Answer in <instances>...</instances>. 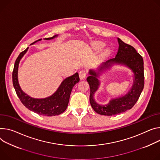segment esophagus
Returning a JSON list of instances; mask_svg holds the SVG:
<instances>
[{
    "instance_id": "esophagus-1",
    "label": "esophagus",
    "mask_w": 160,
    "mask_h": 160,
    "mask_svg": "<svg viewBox=\"0 0 160 160\" xmlns=\"http://www.w3.org/2000/svg\"><path fill=\"white\" fill-rule=\"evenodd\" d=\"M87 75H88V73H87V72L84 70H82L79 72V77L81 80H83L86 77Z\"/></svg>"
}]
</instances>
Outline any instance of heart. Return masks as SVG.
I'll list each match as a JSON object with an SVG mask.
<instances>
[{
	"instance_id": "obj_1",
	"label": "heart",
	"mask_w": 160,
	"mask_h": 160,
	"mask_svg": "<svg viewBox=\"0 0 160 160\" xmlns=\"http://www.w3.org/2000/svg\"><path fill=\"white\" fill-rule=\"evenodd\" d=\"M103 47V44L102 42H98L97 44V47L98 48H102Z\"/></svg>"
}]
</instances>
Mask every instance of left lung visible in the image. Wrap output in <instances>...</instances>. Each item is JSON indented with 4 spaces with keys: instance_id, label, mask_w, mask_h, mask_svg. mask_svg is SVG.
<instances>
[{
    "instance_id": "obj_1",
    "label": "left lung",
    "mask_w": 160,
    "mask_h": 160,
    "mask_svg": "<svg viewBox=\"0 0 160 160\" xmlns=\"http://www.w3.org/2000/svg\"><path fill=\"white\" fill-rule=\"evenodd\" d=\"M118 41L119 46L116 57L103 63L98 71L90 69L89 72L90 76L87 78L91 89L90 103L94 110L100 115H115L131 109L137 103L144 87L142 57L132 46L126 44L119 38H118ZM115 63L126 65L133 71L134 78L132 88L126 95L111 100L107 105H99L93 98V94L100 84L98 78L103 70Z\"/></svg>"
}]
</instances>
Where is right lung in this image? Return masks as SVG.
<instances>
[{"instance_id": "1", "label": "right lung", "mask_w": 160, "mask_h": 160, "mask_svg": "<svg viewBox=\"0 0 160 160\" xmlns=\"http://www.w3.org/2000/svg\"><path fill=\"white\" fill-rule=\"evenodd\" d=\"M57 36V35H55L52 38H45L44 39L50 40L56 38ZM40 40H41V39L36 41L32 44H34V42ZM28 48V47L20 53L14 66L12 75V84L17 94L20 99L21 102L26 108L39 115L45 116L59 115L64 112L68 107L72 89L80 80L78 73L76 72L73 75L64 79L56 92L52 96L42 99L33 98L23 92L20 88L18 80L19 62L23 56L27 52Z\"/></svg>"}]
</instances>
